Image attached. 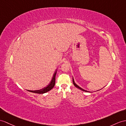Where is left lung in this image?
<instances>
[{
	"label": "left lung",
	"instance_id": "left-lung-1",
	"mask_svg": "<svg viewBox=\"0 0 126 126\" xmlns=\"http://www.w3.org/2000/svg\"><path fill=\"white\" fill-rule=\"evenodd\" d=\"M73 84H74V85H75V86L76 87V88H79V89L80 90H82V91H85V92H89V91H86V90H84V89H83L82 88H80L79 87V86H78V85L76 84H75V82H74V79H73Z\"/></svg>",
	"mask_w": 126,
	"mask_h": 126
}]
</instances>
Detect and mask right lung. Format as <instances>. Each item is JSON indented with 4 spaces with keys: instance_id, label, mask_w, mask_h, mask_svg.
Listing matches in <instances>:
<instances>
[{
    "instance_id": "right-lung-1",
    "label": "right lung",
    "mask_w": 126,
    "mask_h": 126,
    "mask_svg": "<svg viewBox=\"0 0 126 126\" xmlns=\"http://www.w3.org/2000/svg\"><path fill=\"white\" fill-rule=\"evenodd\" d=\"M57 74V70L56 71V72L54 73L51 82V83L49 84L47 87H45L44 88L42 89L41 90H35V91H32V90H28L30 92H32V93H36V94H44L47 92L50 91V90H51L52 89L54 85H55V82H56V75Z\"/></svg>"
}]
</instances>
